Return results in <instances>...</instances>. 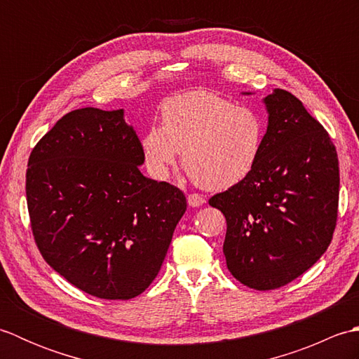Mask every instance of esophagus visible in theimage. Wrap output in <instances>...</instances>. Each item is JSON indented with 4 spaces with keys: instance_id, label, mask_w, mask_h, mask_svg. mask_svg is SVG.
Listing matches in <instances>:
<instances>
[{
    "instance_id": "1",
    "label": "esophagus",
    "mask_w": 359,
    "mask_h": 359,
    "mask_svg": "<svg viewBox=\"0 0 359 359\" xmlns=\"http://www.w3.org/2000/svg\"><path fill=\"white\" fill-rule=\"evenodd\" d=\"M205 203V199L202 196H199V194H189L188 196V205L189 207H193V208H197V207H201V205H203Z\"/></svg>"
}]
</instances>
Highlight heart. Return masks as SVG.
I'll return each mask as SVG.
<instances>
[{
  "instance_id": "b5f03b06",
  "label": "heart",
  "mask_w": 359,
  "mask_h": 359,
  "mask_svg": "<svg viewBox=\"0 0 359 359\" xmlns=\"http://www.w3.org/2000/svg\"><path fill=\"white\" fill-rule=\"evenodd\" d=\"M265 134V118L255 108L194 90L165 103L163 126L148 129L142 152L156 179L168 177L182 152L185 170L197 184L210 191H224L256 170Z\"/></svg>"
}]
</instances>
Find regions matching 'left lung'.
I'll list each match as a JSON object with an SVG mask.
<instances>
[{"label": "left lung", "instance_id": "1", "mask_svg": "<svg viewBox=\"0 0 359 359\" xmlns=\"http://www.w3.org/2000/svg\"><path fill=\"white\" fill-rule=\"evenodd\" d=\"M262 102L269 125L256 170L210 205L226 219L230 273L250 288L274 290L306 273L329 248L339 165L329 134L301 100L273 89Z\"/></svg>", "mask_w": 359, "mask_h": 359}]
</instances>
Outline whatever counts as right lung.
<instances>
[{"label":"right lung","instance_id":"obj_1","mask_svg":"<svg viewBox=\"0 0 359 359\" xmlns=\"http://www.w3.org/2000/svg\"><path fill=\"white\" fill-rule=\"evenodd\" d=\"M125 111L75 109L30 152L27 208L44 261L102 299H131L156 279L185 194L144 177Z\"/></svg>","mask_w":359,"mask_h":359}]
</instances>
